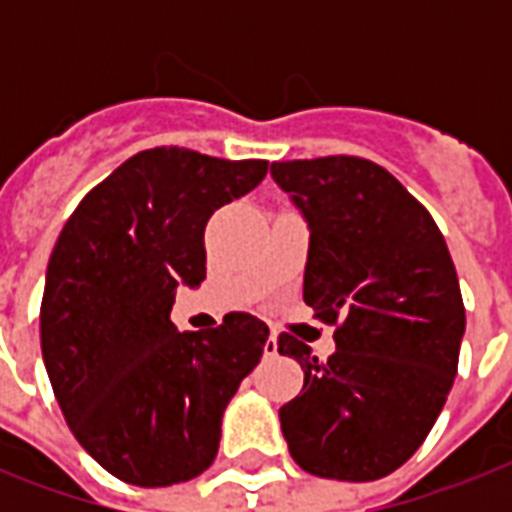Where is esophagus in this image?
Masks as SVG:
<instances>
[{
  "mask_svg": "<svg viewBox=\"0 0 512 512\" xmlns=\"http://www.w3.org/2000/svg\"><path fill=\"white\" fill-rule=\"evenodd\" d=\"M276 353H279V340H276V332H271V335H268V340L263 342V356L273 358Z\"/></svg>",
  "mask_w": 512,
  "mask_h": 512,
  "instance_id": "obj_1",
  "label": "esophagus"
}]
</instances>
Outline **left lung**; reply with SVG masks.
I'll return each instance as SVG.
<instances>
[{"label": "left lung", "mask_w": 512, "mask_h": 512, "mask_svg": "<svg viewBox=\"0 0 512 512\" xmlns=\"http://www.w3.org/2000/svg\"><path fill=\"white\" fill-rule=\"evenodd\" d=\"M311 228L303 300L335 329L327 361L279 335L303 393L279 409L292 460L319 478L374 481L401 468L452 390L465 305L430 212L385 167L358 156L273 162Z\"/></svg>", "instance_id": "left-lung-1"}]
</instances>
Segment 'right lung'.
<instances>
[{
  "mask_svg": "<svg viewBox=\"0 0 512 512\" xmlns=\"http://www.w3.org/2000/svg\"><path fill=\"white\" fill-rule=\"evenodd\" d=\"M265 172L263 159L148 148L95 185L55 241L39 311L44 366L76 441L124 484L204 473L225 406L263 356L268 327L252 313L177 332L170 311L180 284L207 276L212 212Z\"/></svg>",
  "mask_w": 512,
  "mask_h": 512,
  "instance_id": "1",
  "label": "right lung"
}]
</instances>
